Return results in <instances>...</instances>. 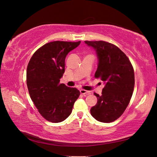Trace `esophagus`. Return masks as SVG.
<instances>
[{
	"mask_svg": "<svg viewBox=\"0 0 157 157\" xmlns=\"http://www.w3.org/2000/svg\"><path fill=\"white\" fill-rule=\"evenodd\" d=\"M80 91V93L82 94V95H84V94H86V95H88V94H90V91L86 90H84V89H81L79 90Z\"/></svg>",
	"mask_w": 157,
	"mask_h": 157,
	"instance_id": "esophagus-1",
	"label": "esophagus"
}]
</instances>
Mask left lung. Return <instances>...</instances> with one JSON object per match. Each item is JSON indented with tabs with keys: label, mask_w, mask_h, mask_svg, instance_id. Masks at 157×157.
Listing matches in <instances>:
<instances>
[{
	"label": "left lung",
	"mask_w": 157,
	"mask_h": 157,
	"mask_svg": "<svg viewBox=\"0 0 157 157\" xmlns=\"http://www.w3.org/2000/svg\"><path fill=\"white\" fill-rule=\"evenodd\" d=\"M98 59L95 74L104 82L101 95L94 93L98 102L90 108L96 120L110 123L120 117L129 104L135 86V73L129 59L115 45L104 41H85Z\"/></svg>",
	"instance_id": "left-lung-1"
}]
</instances>
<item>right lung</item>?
Returning a JSON list of instances; mask_svg holds the SVG:
<instances>
[{
    "instance_id": "add662e5",
    "label": "right lung",
    "mask_w": 157,
    "mask_h": 157,
    "mask_svg": "<svg viewBox=\"0 0 157 157\" xmlns=\"http://www.w3.org/2000/svg\"><path fill=\"white\" fill-rule=\"evenodd\" d=\"M80 42H49L34 53L28 64L27 85L31 99L47 121L58 123L65 120L80 94L75 88L59 84L65 58Z\"/></svg>"
}]
</instances>
